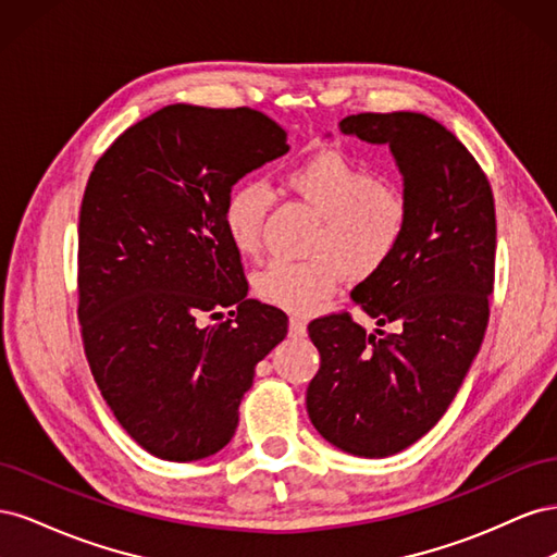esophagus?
I'll use <instances>...</instances> for the list:
<instances>
[{
	"mask_svg": "<svg viewBox=\"0 0 557 557\" xmlns=\"http://www.w3.org/2000/svg\"><path fill=\"white\" fill-rule=\"evenodd\" d=\"M288 327H290V334H293V336H305V334H307V323H305V320H301L299 315H293V318H290Z\"/></svg>",
	"mask_w": 557,
	"mask_h": 557,
	"instance_id": "obj_1",
	"label": "esophagus"
}]
</instances>
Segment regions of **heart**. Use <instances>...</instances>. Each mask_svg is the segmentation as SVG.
<instances>
[{
  "instance_id": "obj_1",
  "label": "heart",
  "mask_w": 557,
  "mask_h": 557,
  "mask_svg": "<svg viewBox=\"0 0 557 557\" xmlns=\"http://www.w3.org/2000/svg\"><path fill=\"white\" fill-rule=\"evenodd\" d=\"M293 195L320 215L307 260L276 258L256 274V293L269 305L307 313L325 301L348 276H369L393 256L409 225V199L393 183L342 150H320L285 174ZM269 209L267 185L256 178L234 183L223 201V227L242 256H258Z\"/></svg>"
}]
</instances>
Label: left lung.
Instances as JSON below:
<instances>
[{"label":"left lung","instance_id":"obj_1","mask_svg":"<svg viewBox=\"0 0 557 557\" xmlns=\"http://www.w3.org/2000/svg\"><path fill=\"white\" fill-rule=\"evenodd\" d=\"M339 127L391 148L409 225L393 256L350 293L379 327L367 332L348 315L309 325L320 369L307 411L332 446L387 458L440 423L481 348L495 281V199L474 156L423 113H358ZM383 324L396 330L383 333Z\"/></svg>","mask_w":557,"mask_h":557}]
</instances>
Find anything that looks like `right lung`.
Masks as SVG:
<instances>
[{"instance_id":"obj_1","label":"right lung","mask_w":557,"mask_h":557,"mask_svg":"<svg viewBox=\"0 0 557 557\" xmlns=\"http://www.w3.org/2000/svg\"><path fill=\"white\" fill-rule=\"evenodd\" d=\"M288 150L260 111L172 104L125 129L88 178L83 346L117 423L156 458L227 446L256 364L288 334V315L246 297L221 218L232 185ZM223 308L234 321L203 325Z\"/></svg>"}]
</instances>
